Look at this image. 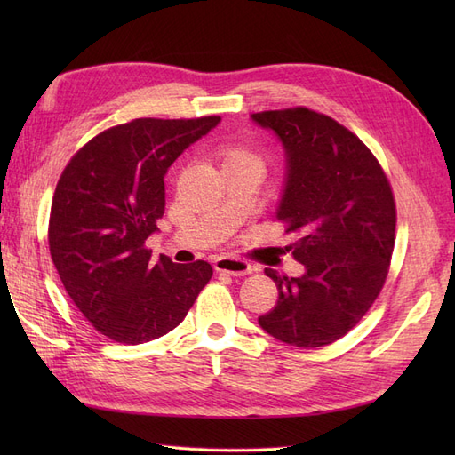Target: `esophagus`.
Here are the masks:
<instances>
[{"mask_svg": "<svg viewBox=\"0 0 455 455\" xmlns=\"http://www.w3.org/2000/svg\"><path fill=\"white\" fill-rule=\"evenodd\" d=\"M214 269L222 271L228 275H233V277H244V275H251L254 267L241 258H231V256H220L214 259Z\"/></svg>", "mask_w": 455, "mask_h": 455, "instance_id": "esophagus-1", "label": "esophagus"}]
</instances>
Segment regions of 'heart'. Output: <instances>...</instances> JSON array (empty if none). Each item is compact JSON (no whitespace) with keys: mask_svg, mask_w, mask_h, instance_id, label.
Masks as SVG:
<instances>
[{"mask_svg":"<svg viewBox=\"0 0 455 455\" xmlns=\"http://www.w3.org/2000/svg\"><path fill=\"white\" fill-rule=\"evenodd\" d=\"M224 164H258V167H264V161L252 149L243 148V146H226L222 151Z\"/></svg>","mask_w":455,"mask_h":455,"instance_id":"1","label":"heart"}]
</instances>
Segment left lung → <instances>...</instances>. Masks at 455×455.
Here are the masks:
<instances>
[{
  "mask_svg": "<svg viewBox=\"0 0 455 455\" xmlns=\"http://www.w3.org/2000/svg\"><path fill=\"white\" fill-rule=\"evenodd\" d=\"M279 136L286 184L277 218L299 239L291 244L301 277L266 269L279 299L258 323L296 347H323L346 336L379 296L395 249L391 184L366 144L309 108L252 114Z\"/></svg>",
  "mask_w": 455,
  "mask_h": 455,
  "instance_id": "8db88e82",
  "label": "left lung"
}]
</instances>
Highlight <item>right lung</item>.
<instances>
[{
	"instance_id": "add662e5",
	"label": "right lung",
	"mask_w": 455,
	"mask_h": 455,
	"mask_svg": "<svg viewBox=\"0 0 455 455\" xmlns=\"http://www.w3.org/2000/svg\"><path fill=\"white\" fill-rule=\"evenodd\" d=\"M218 121L132 119L96 134L60 174L49 216L52 264L77 309L109 339L139 346L171 332L212 277L203 259H154L146 239L164 212V174Z\"/></svg>"
}]
</instances>
